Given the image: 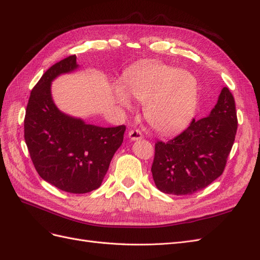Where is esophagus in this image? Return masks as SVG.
<instances>
[{"label": "esophagus", "instance_id": "34e87169", "mask_svg": "<svg viewBox=\"0 0 260 260\" xmlns=\"http://www.w3.org/2000/svg\"><path fill=\"white\" fill-rule=\"evenodd\" d=\"M128 137L130 140L132 141H138L143 138L142 132H141L139 129H135V130H130L128 133Z\"/></svg>", "mask_w": 260, "mask_h": 260}]
</instances>
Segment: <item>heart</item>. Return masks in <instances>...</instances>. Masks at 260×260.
Returning a JSON list of instances; mask_svg holds the SVG:
<instances>
[{"label":"heart","instance_id":"heart-1","mask_svg":"<svg viewBox=\"0 0 260 260\" xmlns=\"http://www.w3.org/2000/svg\"><path fill=\"white\" fill-rule=\"evenodd\" d=\"M128 91L145 105V117L154 129L171 135L191 123L199 107L200 88L196 77L165 64H151L127 79ZM116 98L124 107L130 100L122 88Z\"/></svg>","mask_w":260,"mask_h":260}]
</instances>
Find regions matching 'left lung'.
<instances>
[{
  "mask_svg": "<svg viewBox=\"0 0 260 260\" xmlns=\"http://www.w3.org/2000/svg\"><path fill=\"white\" fill-rule=\"evenodd\" d=\"M238 129L235 102L224 86L209 116L193 119L178 137L155 144L152 165L159 191L191 195L222 175Z\"/></svg>",
  "mask_w": 260,
  "mask_h": 260,
  "instance_id": "left-lung-1",
  "label": "left lung"
}]
</instances>
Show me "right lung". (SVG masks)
Segmentation results:
<instances>
[{"instance_id":"right-lung-1","label":"right lung","mask_w":260,"mask_h":260,"mask_svg":"<svg viewBox=\"0 0 260 260\" xmlns=\"http://www.w3.org/2000/svg\"><path fill=\"white\" fill-rule=\"evenodd\" d=\"M78 67L76 55H72L46 70L30 93L23 128L39 176L61 191L82 194L102 184L122 143L125 125L103 128L88 124L56 107L52 81Z\"/></svg>"}]
</instances>
